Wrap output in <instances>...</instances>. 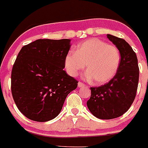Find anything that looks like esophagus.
<instances>
[{
	"label": "esophagus",
	"mask_w": 148,
	"mask_h": 148,
	"mask_svg": "<svg viewBox=\"0 0 148 148\" xmlns=\"http://www.w3.org/2000/svg\"><path fill=\"white\" fill-rule=\"evenodd\" d=\"M84 86H85V84H84L83 83H82V82H78V87H84Z\"/></svg>",
	"instance_id": "34e87169"
}]
</instances>
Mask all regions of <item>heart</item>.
Instances as JSON below:
<instances>
[{
  "instance_id": "heart-1",
  "label": "heart",
  "mask_w": 148,
  "mask_h": 148,
  "mask_svg": "<svg viewBox=\"0 0 148 148\" xmlns=\"http://www.w3.org/2000/svg\"><path fill=\"white\" fill-rule=\"evenodd\" d=\"M121 62L119 49L99 38H91L80 43L75 53L69 52L64 58V66L69 75L75 76L86 64L85 76L95 84L108 83L118 72Z\"/></svg>"
}]
</instances>
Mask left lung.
Masks as SVG:
<instances>
[{"label": "left lung", "instance_id": "8db88e82", "mask_svg": "<svg viewBox=\"0 0 148 148\" xmlns=\"http://www.w3.org/2000/svg\"><path fill=\"white\" fill-rule=\"evenodd\" d=\"M107 37L119 50L121 62L116 75L108 83L90 87L87 108L100 119H113L126 113L135 99L139 76L136 55L129 44L110 34Z\"/></svg>", "mask_w": 148, "mask_h": 148}]
</instances>
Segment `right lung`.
<instances>
[{
    "label": "right lung",
    "mask_w": 148,
    "mask_h": 148,
    "mask_svg": "<svg viewBox=\"0 0 148 148\" xmlns=\"http://www.w3.org/2000/svg\"><path fill=\"white\" fill-rule=\"evenodd\" d=\"M70 40L38 39L18 53L12 70V94L27 118L39 122L53 119L76 89L78 82L64 70Z\"/></svg>",
    "instance_id": "add662e5"
}]
</instances>
